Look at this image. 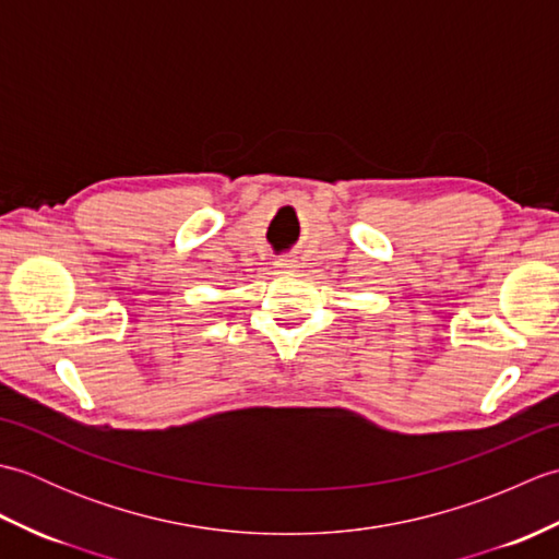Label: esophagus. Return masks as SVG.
<instances>
[{
    "instance_id": "esophagus-1",
    "label": "esophagus",
    "mask_w": 559,
    "mask_h": 559,
    "mask_svg": "<svg viewBox=\"0 0 559 559\" xmlns=\"http://www.w3.org/2000/svg\"><path fill=\"white\" fill-rule=\"evenodd\" d=\"M276 266L278 269H295V266H298V259H295V257H281L278 261H276Z\"/></svg>"
}]
</instances>
